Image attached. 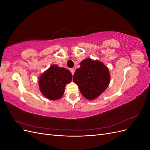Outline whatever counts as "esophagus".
Here are the masks:
<instances>
[{"instance_id": "1", "label": "esophagus", "mask_w": 150, "mask_h": 150, "mask_svg": "<svg viewBox=\"0 0 150 150\" xmlns=\"http://www.w3.org/2000/svg\"><path fill=\"white\" fill-rule=\"evenodd\" d=\"M70 71H71V72L72 73V75H74V72H75L74 68H71V69H70Z\"/></svg>"}]
</instances>
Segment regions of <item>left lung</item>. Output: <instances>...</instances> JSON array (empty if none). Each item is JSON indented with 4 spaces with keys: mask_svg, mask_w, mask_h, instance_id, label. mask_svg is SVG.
<instances>
[{
    "mask_svg": "<svg viewBox=\"0 0 150 150\" xmlns=\"http://www.w3.org/2000/svg\"><path fill=\"white\" fill-rule=\"evenodd\" d=\"M73 81L77 84L83 96L89 100L96 98L108 86L110 74L102 62L88 58L80 62Z\"/></svg>",
    "mask_w": 150,
    "mask_h": 150,
    "instance_id": "1",
    "label": "left lung"
}]
</instances>
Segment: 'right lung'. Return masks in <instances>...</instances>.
<instances>
[{
    "label": "right lung",
    "mask_w": 150,
    "mask_h": 150,
    "mask_svg": "<svg viewBox=\"0 0 150 150\" xmlns=\"http://www.w3.org/2000/svg\"><path fill=\"white\" fill-rule=\"evenodd\" d=\"M72 80L71 72L64 67L52 65L40 77L39 86L44 96L51 100H57L64 93L66 84Z\"/></svg>",
    "instance_id": "1"
}]
</instances>
